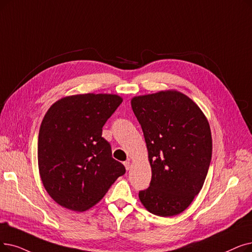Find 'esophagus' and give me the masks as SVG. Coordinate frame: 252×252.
<instances>
[{
  "label": "esophagus",
  "instance_id": "34e87169",
  "mask_svg": "<svg viewBox=\"0 0 252 252\" xmlns=\"http://www.w3.org/2000/svg\"><path fill=\"white\" fill-rule=\"evenodd\" d=\"M124 165H125V167H126V170H129V168H130V161H129V160L125 161V162H124Z\"/></svg>",
  "mask_w": 252,
  "mask_h": 252
}]
</instances>
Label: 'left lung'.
Masks as SVG:
<instances>
[{
	"instance_id": "8db88e82",
	"label": "left lung",
	"mask_w": 252,
	"mask_h": 252,
	"mask_svg": "<svg viewBox=\"0 0 252 252\" xmlns=\"http://www.w3.org/2000/svg\"><path fill=\"white\" fill-rule=\"evenodd\" d=\"M132 108L152 172L149 188L139 191V199L152 214L177 215L200 192L209 170V123L198 105L176 91L135 96Z\"/></svg>"
}]
</instances>
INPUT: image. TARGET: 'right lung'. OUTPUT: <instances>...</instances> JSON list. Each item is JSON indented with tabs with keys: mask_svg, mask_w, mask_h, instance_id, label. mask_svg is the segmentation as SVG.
<instances>
[{
	"mask_svg": "<svg viewBox=\"0 0 252 252\" xmlns=\"http://www.w3.org/2000/svg\"><path fill=\"white\" fill-rule=\"evenodd\" d=\"M122 102L116 94H85L63 97L48 109L39 130L38 166L45 189L61 206L90 209L126 173L102 137Z\"/></svg>",
	"mask_w": 252,
	"mask_h": 252,
	"instance_id": "obj_1",
	"label": "right lung"
}]
</instances>
